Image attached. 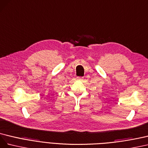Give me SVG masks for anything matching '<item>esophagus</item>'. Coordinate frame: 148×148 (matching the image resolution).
Here are the masks:
<instances>
[{"instance_id": "esophagus-1", "label": "esophagus", "mask_w": 148, "mask_h": 148, "mask_svg": "<svg viewBox=\"0 0 148 148\" xmlns=\"http://www.w3.org/2000/svg\"><path fill=\"white\" fill-rule=\"evenodd\" d=\"M83 78H84V77H77V80H82V79H83Z\"/></svg>"}]
</instances>
